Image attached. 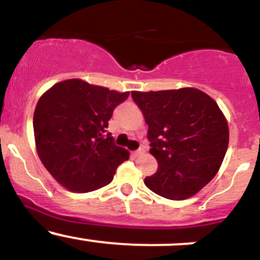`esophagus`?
<instances>
[{"label": "esophagus", "mask_w": 260, "mask_h": 260, "mask_svg": "<svg viewBox=\"0 0 260 260\" xmlns=\"http://www.w3.org/2000/svg\"><path fill=\"white\" fill-rule=\"evenodd\" d=\"M143 153H145V148H142V147H141V148L136 149V151L133 152V156L138 157V156H141V154H143Z\"/></svg>", "instance_id": "1"}]
</instances>
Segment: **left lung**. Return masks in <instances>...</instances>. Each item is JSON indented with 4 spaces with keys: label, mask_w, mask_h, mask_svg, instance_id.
I'll return each mask as SVG.
<instances>
[{
    "label": "left lung",
    "mask_w": 260,
    "mask_h": 260,
    "mask_svg": "<svg viewBox=\"0 0 260 260\" xmlns=\"http://www.w3.org/2000/svg\"><path fill=\"white\" fill-rule=\"evenodd\" d=\"M148 124L149 153L158 169L147 187L170 200H185L214 179L222 164L229 128L219 106L195 88L132 91Z\"/></svg>",
    "instance_id": "1"
}]
</instances>
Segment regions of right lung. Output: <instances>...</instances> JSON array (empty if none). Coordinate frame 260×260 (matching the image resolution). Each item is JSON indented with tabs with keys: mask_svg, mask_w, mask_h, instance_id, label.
I'll list each match as a JSON object with an SVG mask.
<instances>
[{
	"mask_svg": "<svg viewBox=\"0 0 260 260\" xmlns=\"http://www.w3.org/2000/svg\"><path fill=\"white\" fill-rule=\"evenodd\" d=\"M129 91L118 93L80 79L60 81L43 94L34 113L39 157L68 190L90 192L108 185L129 158L107 132L108 120Z\"/></svg>",
	"mask_w": 260,
	"mask_h": 260,
	"instance_id": "right-lung-1",
	"label": "right lung"
}]
</instances>
